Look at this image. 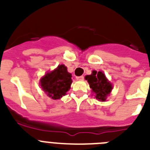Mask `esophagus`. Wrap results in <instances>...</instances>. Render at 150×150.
Listing matches in <instances>:
<instances>
[{"mask_svg": "<svg viewBox=\"0 0 150 150\" xmlns=\"http://www.w3.org/2000/svg\"><path fill=\"white\" fill-rule=\"evenodd\" d=\"M76 79H79V80H83V79H84V76H77V77H76Z\"/></svg>", "mask_w": 150, "mask_h": 150, "instance_id": "1", "label": "esophagus"}]
</instances>
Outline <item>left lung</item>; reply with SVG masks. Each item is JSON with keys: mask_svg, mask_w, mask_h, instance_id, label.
<instances>
[{"mask_svg": "<svg viewBox=\"0 0 150 150\" xmlns=\"http://www.w3.org/2000/svg\"><path fill=\"white\" fill-rule=\"evenodd\" d=\"M85 79L88 81L92 92L95 93V98L100 101H105L112 89V84L106 78L105 74L102 71H93L91 75L85 76Z\"/></svg>", "mask_w": 150, "mask_h": 150, "instance_id": "left-lung-1", "label": "left lung"}]
</instances>
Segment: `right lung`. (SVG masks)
Returning a JSON list of instances; mask_svg holds the SVG:
<instances>
[{"mask_svg": "<svg viewBox=\"0 0 150 150\" xmlns=\"http://www.w3.org/2000/svg\"><path fill=\"white\" fill-rule=\"evenodd\" d=\"M71 74L67 72L64 64L58 66L54 71L45 75L40 79V86L50 98L56 100L66 95L72 83Z\"/></svg>", "mask_w": 150, "mask_h": 150, "instance_id": "obj_1", "label": "right lung"}]
</instances>
